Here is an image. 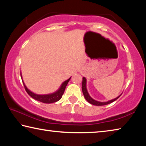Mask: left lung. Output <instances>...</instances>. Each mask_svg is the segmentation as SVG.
I'll return each mask as SVG.
<instances>
[{"instance_id":"left-lung-1","label":"left lung","mask_w":146,"mask_h":146,"mask_svg":"<svg viewBox=\"0 0 146 146\" xmlns=\"http://www.w3.org/2000/svg\"><path fill=\"white\" fill-rule=\"evenodd\" d=\"M82 92L84 94V98H86V100L88 101L89 103L93 105H95V106H104V105H107L113 102H114L117 99H118V98L120 97V95L118 96L117 98H114V99L113 100H109L108 102H98V101H97L93 99L92 98H91L90 95H89V93L88 92V90H87V88H86V79L85 77H83L82 78Z\"/></svg>"}]
</instances>
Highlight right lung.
Returning <instances> with one entry per match:
<instances>
[{"label": "right lung", "mask_w": 146, "mask_h": 146, "mask_svg": "<svg viewBox=\"0 0 146 146\" xmlns=\"http://www.w3.org/2000/svg\"><path fill=\"white\" fill-rule=\"evenodd\" d=\"M21 76L22 80H23L24 88H25L26 92L28 93V95L33 98H34L35 100L40 101V102L45 103V104H51V103L56 102L60 100L62 98V97L63 94L64 93V91H65L66 86H67L68 83L69 82V81H70V80L71 79V77H70V78L68 79L67 80L64 81V82L62 84L60 88H59L57 91H55V93L48 94V95H37V94H35L33 92H31L30 90H29L27 88L26 85L24 84V81L23 80L21 72Z\"/></svg>", "instance_id": "add662e5"}]
</instances>
